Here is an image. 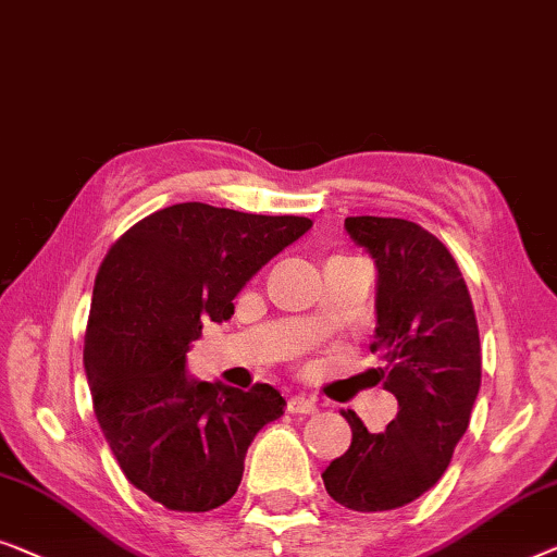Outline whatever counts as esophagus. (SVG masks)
Returning a JSON list of instances; mask_svg holds the SVG:
<instances>
[{
    "mask_svg": "<svg viewBox=\"0 0 557 557\" xmlns=\"http://www.w3.org/2000/svg\"><path fill=\"white\" fill-rule=\"evenodd\" d=\"M287 411L289 413H305V417H308V413H315L318 411V404H315V398H308V396H293L287 401Z\"/></svg>",
    "mask_w": 557,
    "mask_h": 557,
    "instance_id": "esophagus-1",
    "label": "esophagus"
}]
</instances>
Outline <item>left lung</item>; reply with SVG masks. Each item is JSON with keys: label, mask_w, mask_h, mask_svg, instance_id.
Returning a JSON list of instances; mask_svg holds the SVG:
<instances>
[{"label": "left lung", "mask_w": 557, "mask_h": 557, "mask_svg": "<svg viewBox=\"0 0 557 557\" xmlns=\"http://www.w3.org/2000/svg\"><path fill=\"white\" fill-rule=\"evenodd\" d=\"M346 232L379 272L371 350L386 360L383 386L396 396L398 413L373 434L356 411H341L354 442L323 482L348 510L386 512L432 490L449 467L480 394V327L457 262L424 226L348 216Z\"/></svg>", "instance_id": "8db88e82"}]
</instances>
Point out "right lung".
<instances>
[{"instance_id":"right-lung-1","label":"right lung","mask_w":557,"mask_h":557,"mask_svg":"<svg viewBox=\"0 0 557 557\" xmlns=\"http://www.w3.org/2000/svg\"><path fill=\"white\" fill-rule=\"evenodd\" d=\"M312 226L209 203L140 219L100 264L85 375L98 424L133 487L176 512L232 499L257 432L285 411L268 383L252 391L186 373L207 320L234 315L239 289Z\"/></svg>"}]
</instances>
